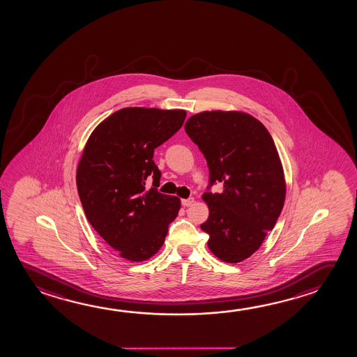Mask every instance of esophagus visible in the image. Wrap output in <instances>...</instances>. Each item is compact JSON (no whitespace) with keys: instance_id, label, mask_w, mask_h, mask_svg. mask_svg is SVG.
I'll list each match as a JSON object with an SVG mask.
<instances>
[{"instance_id":"esophagus-1","label":"esophagus","mask_w":357,"mask_h":357,"mask_svg":"<svg viewBox=\"0 0 357 357\" xmlns=\"http://www.w3.org/2000/svg\"><path fill=\"white\" fill-rule=\"evenodd\" d=\"M193 202H195V198L193 197L183 198V199H181L182 206H185V207L191 206Z\"/></svg>"}]
</instances>
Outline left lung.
<instances>
[{
  "label": "left lung",
  "mask_w": 357,
  "mask_h": 357,
  "mask_svg": "<svg viewBox=\"0 0 357 357\" xmlns=\"http://www.w3.org/2000/svg\"><path fill=\"white\" fill-rule=\"evenodd\" d=\"M208 165L210 187L223 183L221 193L204 192L210 208L201 225L210 236L211 252L227 263H239L261 247L283 210L285 180L277 147L266 126L243 112H202L185 124Z\"/></svg>",
  "instance_id": "left-lung-1"
}]
</instances>
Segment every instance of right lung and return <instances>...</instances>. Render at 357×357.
<instances>
[{"label": "right lung", "instance_id": "add662e5", "mask_svg": "<svg viewBox=\"0 0 357 357\" xmlns=\"http://www.w3.org/2000/svg\"><path fill=\"white\" fill-rule=\"evenodd\" d=\"M185 110L124 108L96 126L77 169L85 215L107 243L131 261H146L165 242L180 198L160 193L153 150L180 130ZM153 177L146 190V178Z\"/></svg>", "mask_w": 357, "mask_h": 357}]
</instances>
